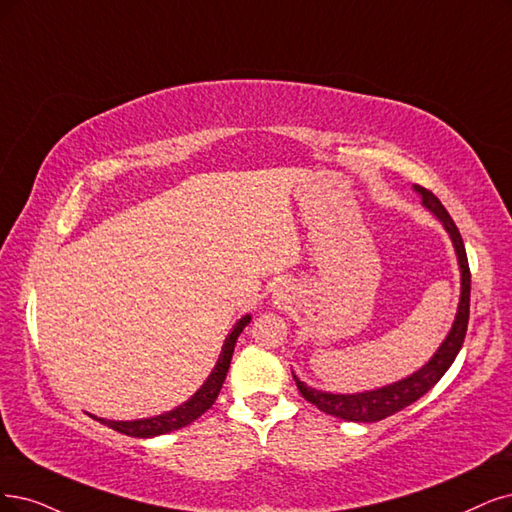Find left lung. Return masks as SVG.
Returning <instances> with one entry per match:
<instances>
[{"instance_id": "1", "label": "left lung", "mask_w": 512, "mask_h": 512, "mask_svg": "<svg viewBox=\"0 0 512 512\" xmlns=\"http://www.w3.org/2000/svg\"><path fill=\"white\" fill-rule=\"evenodd\" d=\"M413 189L422 196V204L428 208V211L437 215V219L443 223V227L453 242V249H456L460 276H462L458 314H456V320H453V327H451L449 335L445 337V342L439 346L437 352H434L430 361L422 369L411 373L401 382H394V384L382 386L377 390L356 392V394H333V392L310 388L304 382H299L297 375H293V380H295L301 396H304L308 403L316 405L320 411L335 415V418H339V420L365 422V424L380 422V420L388 418V415H394L396 411L409 407L411 403L422 399V396L441 380L445 371L451 367V363L456 361V356L464 344L466 329H468V316H470V270H468L464 240L460 236V230L456 227V223H453V219L445 211L441 200L426 187L413 185Z\"/></svg>"}]
</instances>
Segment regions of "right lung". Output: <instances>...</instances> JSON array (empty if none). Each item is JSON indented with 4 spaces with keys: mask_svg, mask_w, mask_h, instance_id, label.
<instances>
[{
    "mask_svg": "<svg viewBox=\"0 0 512 512\" xmlns=\"http://www.w3.org/2000/svg\"><path fill=\"white\" fill-rule=\"evenodd\" d=\"M251 323V316L246 314L242 316L238 323L234 325L232 333L225 337L221 354H219V361L215 365V369L211 371V375L206 377V382L200 386V390L192 396V399L185 401L183 405L175 407L173 411H166L162 415H156V418H145V420H132V422H113V420H105V418H97V415H92L94 420L118 430L122 434H128V437H137V439H149V437H158V434H166V432H173L179 430L187 424H192L194 420H198L200 415L211 409L217 394L225 382V375L227 369H230L232 363V354H234V346H236V339L242 333V329Z\"/></svg>",
    "mask_w": 512,
    "mask_h": 512,
    "instance_id": "1",
    "label": "right lung"
}]
</instances>
